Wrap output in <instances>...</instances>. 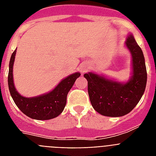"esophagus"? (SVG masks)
Returning a JSON list of instances; mask_svg holds the SVG:
<instances>
[{
	"label": "esophagus",
	"instance_id": "34e87169",
	"mask_svg": "<svg viewBox=\"0 0 156 156\" xmlns=\"http://www.w3.org/2000/svg\"><path fill=\"white\" fill-rule=\"evenodd\" d=\"M81 70H82V72H84V71H85V69L82 68V69H81Z\"/></svg>",
	"mask_w": 156,
	"mask_h": 156
}]
</instances>
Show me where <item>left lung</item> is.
<instances>
[{"mask_svg":"<svg viewBox=\"0 0 156 156\" xmlns=\"http://www.w3.org/2000/svg\"><path fill=\"white\" fill-rule=\"evenodd\" d=\"M126 45L132 56L133 73L128 82H116L92 72L84 74L91 105L103 116H125L134 108L145 91L147 74L143 51L131 34Z\"/></svg>","mask_w":156,"mask_h":156,"instance_id":"left-lung-1","label":"left lung"}]
</instances>
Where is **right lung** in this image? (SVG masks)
Masks as SVG:
<instances>
[{
    "label": "right lung",
    "mask_w": 156,
    "mask_h": 156,
    "mask_svg": "<svg viewBox=\"0 0 156 156\" xmlns=\"http://www.w3.org/2000/svg\"><path fill=\"white\" fill-rule=\"evenodd\" d=\"M15 54L16 50H14L9 61L8 85L11 96L17 107L25 115L35 120H50L59 116L66 107L68 92L81 73L77 72L70 74L47 94L36 97H23L17 91L13 84V66Z\"/></svg>",
    "instance_id": "1"
}]
</instances>
